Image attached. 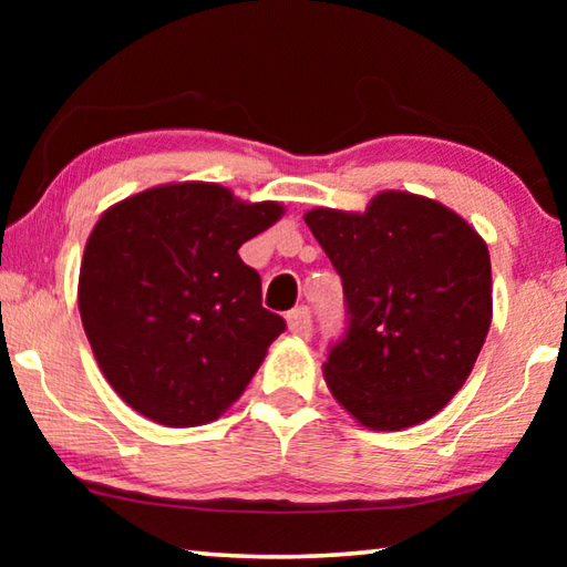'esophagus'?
I'll list each match as a JSON object with an SVG mask.
<instances>
[{
    "label": "esophagus",
    "instance_id": "1",
    "mask_svg": "<svg viewBox=\"0 0 567 567\" xmlns=\"http://www.w3.org/2000/svg\"><path fill=\"white\" fill-rule=\"evenodd\" d=\"M287 330H290L295 338H302V340H310L312 334V318H310V310L307 307H295V310L287 315Z\"/></svg>",
    "mask_w": 567,
    "mask_h": 567
}]
</instances>
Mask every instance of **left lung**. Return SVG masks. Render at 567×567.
Listing matches in <instances>:
<instances>
[{"label": "left lung", "instance_id": "1", "mask_svg": "<svg viewBox=\"0 0 567 567\" xmlns=\"http://www.w3.org/2000/svg\"><path fill=\"white\" fill-rule=\"evenodd\" d=\"M342 277L348 332L322 364L332 398L370 430L430 420L465 385L493 320L485 239L453 209L385 189L364 213L305 215Z\"/></svg>", "mask_w": 567, "mask_h": 567}]
</instances>
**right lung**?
Masks as SVG:
<instances>
[{"label":"right lung","mask_w":567,"mask_h":567,"mask_svg":"<svg viewBox=\"0 0 567 567\" xmlns=\"http://www.w3.org/2000/svg\"><path fill=\"white\" fill-rule=\"evenodd\" d=\"M282 215L215 182H172L97 219L76 300L102 375L132 410L195 427L243 395L285 320L237 249Z\"/></svg>","instance_id":"add662e5"}]
</instances>
